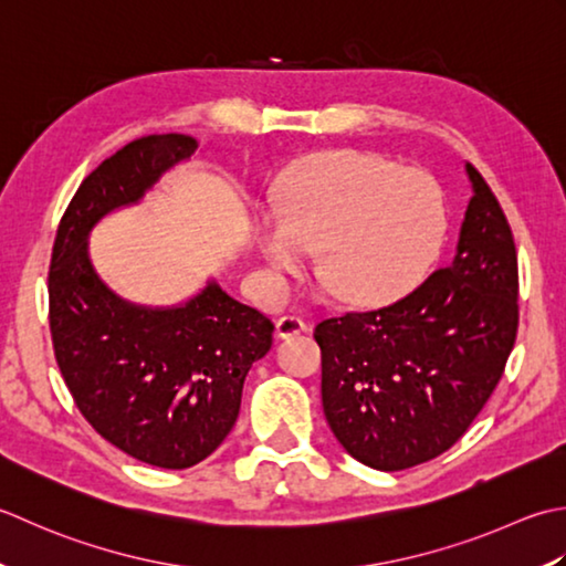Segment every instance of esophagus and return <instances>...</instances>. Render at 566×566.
I'll return each instance as SVG.
<instances>
[{
    "label": "esophagus",
    "mask_w": 566,
    "mask_h": 566,
    "mask_svg": "<svg viewBox=\"0 0 566 566\" xmlns=\"http://www.w3.org/2000/svg\"><path fill=\"white\" fill-rule=\"evenodd\" d=\"M307 325L305 319H300L295 315H283L275 319V334H279L281 339H291V337H297L300 332H305Z\"/></svg>",
    "instance_id": "obj_1"
}]
</instances>
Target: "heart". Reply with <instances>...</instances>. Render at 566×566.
Returning <instances> with one entry per match:
<instances>
[{
  "label": "heart",
  "instance_id": "b5f03b06",
  "mask_svg": "<svg viewBox=\"0 0 566 566\" xmlns=\"http://www.w3.org/2000/svg\"><path fill=\"white\" fill-rule=\"evenodd\" d=\"M447 229L444 190L430 172L344 151L287 176L279 217L259 219L256 241L275 273H293L319 249L317 279L329 293L380 303L422 281Z\"/></svg>",
  "mask_w": 566,
  "mask_h": 566
}]
</instances>
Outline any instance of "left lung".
Instances as JSON below:
<instances>
[{
  "label": "left lung",
  "instance_id": "8db88e82",
  "mask_svg": "<svg viewBox=\"0 0 566 566\" xmlns=\"http://www.w3.org/2000/svg\"><path fill=\"white\" fill-rule=\"evenodd\" d=\"M454 259L394 305L319 322L322 408L339 444L378 471L418 467L469 430L517 334V253L481 172Z\"/></svg>",
  "mask_w": 566,
  "mask_h": 566
}]
</instances>
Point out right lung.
Listing matches in <instances>:
<instances>
[{"mask_svg":"<svg viewBox=\"0 0 566 566\" xmlns=\"http://www.w3.org/2000/svg\"><path fill=\"white\" fill-rule=\"evenodd\" d=\"M195 148L192 136L151 134L102 160L57 224L49 271L53 352L77 410L109 444L160 469L195 467L224 442L249 368L273 342V322L214 281L186 305L144 307L92 269V227Z\"/></svg>","mask_w":566,"mask_h":566,"instance_id":"add662e5","label":"right lung"}]
</instances>
